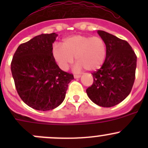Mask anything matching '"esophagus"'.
I'll return each mask as SVG.
<instances>
[{
  "label": "esophagus",
  "instance_id": "esophagus-1",
  "mask_svg": "<svg viewBox=\"0 0 148 148\" xmlns=\"http://www.w3.org/2000/svg\"><path fill=\"white\" fill-rule=\"evenodd\" d=\"M74 77L75 79H78V78H80V77H81V75H79V74H74Z\"/></svg>",
  "mask_w": 148,
  "mask_h": 148
}]
</instances>
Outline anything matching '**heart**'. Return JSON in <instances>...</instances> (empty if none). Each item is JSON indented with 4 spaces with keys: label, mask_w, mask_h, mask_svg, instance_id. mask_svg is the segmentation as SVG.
Instances as JSON below:
<instances>
[{
    "label": "heart",
    "mask_w": 148,
    "mask_h": 148,
    "mask_svg": "<svg viewBox=\"0 0 148 148\" xmlns=\"http://www.w3.org/2000/svg\"><path fill=\"white\" fill-rule=\"evenodd\" d=\"M53 56L62 70H66L75 56V70L84 68L95 71L102 66L107 54V46L101 37L74 35L64 39L62 45L56 44L52 50Z\"/></svg>",
    "instance_id": "heart-1"
}]
</instances>
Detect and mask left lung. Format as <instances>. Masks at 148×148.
Wrapping results in <instances>:
<instances>
[{
    "label": "left lung",
    "mask_w": 148,
    "mask_h": 148,
    "mask_svg": "<svg viewBox=\"0 0 148 148\" xmlns=\"http://www.w3.org/2000/svg\"><path fill=\"white\" fill-rule=\"evenodd\" d=\"M97 33L105 42L107 54L102 67L92 74L94 82L86 92L96 104L111 107L130 93L135 79L137 56L126 41L104 31Z\"/></svg>",
    "instance_id": "8db88e82"
}]
</instances>
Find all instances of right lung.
Wrapping results in <instances>:
<instances>
[{
  "label": "right lung",
  "instance_id": "1",
  "mask_svg": "<svg viewBox=\"0 0 148 148\" xmlns=\"http://www.w3.org/2000/svg\"><path fill=\"white\" fill-rule=\"evenodd\" d=\"M57 34H41L21 44L13 56L10 69L21 99L36 110L47 111L65 99L72 74L62 71L53 56Z\"/></svg>",
  "mask_w": 148,
  "mask_h": 148
}]
</instances>
